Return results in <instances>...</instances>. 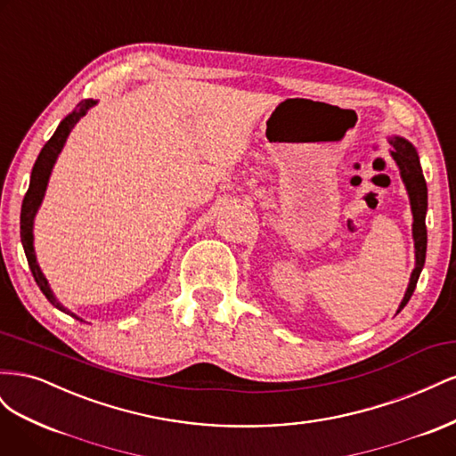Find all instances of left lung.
<instances>
[{
  "instance_id": "left-lung-1",
  "label": "left lung",
  "mask_w": 456,
  "mask_h": 456,
  "mask_svg": "<svg viewBox=\"0 0 456 456\" xmlns=\"http://www.w3.org/2000/svg\"><path fill=\"white\" fill-rule=\"evenodd\" d=\"M392 144V158L399 165V171H402V178L407 186L409 191V200H411V209H412V238H415V255H417V266L411 273V281L407 287V293L399 305V310H403V306L409 302L411 295L415 293V287L419 281V275L422 272L424 260H426V207H428V188L426 181L422 175V167L419 161V154L415 146H412L409 141L402 139V136H394L390 141ZM397 310V312H399Z\"/></svg>"
}]
</instances>
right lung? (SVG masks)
<instances>
[{
    "label": "right lung",
    "mask_w": 456,
    "mask_h": 456,
    "mask_svg": "<svg viewBox=\"0 0 456 456\" xmlns=\"http://www.w3.org/2000/svg\"><path fill=\"white\" fill-rule=\"evenodd\" d=\"M96 102L93 99H87V101H81L79 102V108L74 110V112L64 118L61 121V126L57 127V131L53 133L51 139L45 142V146L41 148L39 156L34 163V169H32V176H30V186H28V191H26V196L22 200V211H20V240H22V247H24V253H26V258H28V266L32 270V275L34 280L37 283V287L41 289V293H44L47 297V300L51 302L53 306H57L59 310L66 312L74 315L72 312H68L61 302L54 298L53 291L49 289V283L45 280V275L41 273L37 262H36V253H34V236H32V224H34V216L37 213V207L41 205V200H44V194H45V188H47V181H49V175H51V169L54 161H57V156L61 154V150L68 139V134H70V131L74 129L76 123L86 116L87 110L91 106H94ZM76 317V315H74ZM76 320H79V317H76Z\"/></svg>",
    "instance_id": "obj_1"
}]
</instances>
